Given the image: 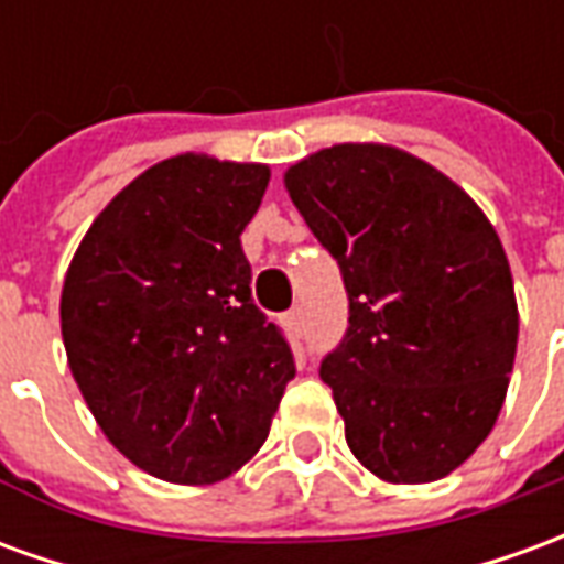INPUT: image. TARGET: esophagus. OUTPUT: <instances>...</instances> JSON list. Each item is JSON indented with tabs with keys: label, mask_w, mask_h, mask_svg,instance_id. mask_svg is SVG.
Segmentation results:
<instances>
[{
	"label": "esophagus",
	"mask_w": 564,
	"mask_h": 564,
	"mask_svg": "<svg viewBox=\"0 0 564 564\" xmlns=\"http://www.w3.org/2000/svg\"><path fill=\"white\" fill-rule=\"evenodd\" d=\"M286 326H290V329H302V307H293V311H290V314H286Z\"/></svg>",
	"instance_id": "1"
}]
</instances>
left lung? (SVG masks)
I'll return each mask as SVG.
<instances>
[{
	"mask_svg": "<svg viewBox=\"0 0 564 564\" xmlns=\"http://www.w3.org/2000/svg\"><path fill=\"white\" fill-rule=\"evenodd\" d=\"M283 184L350 299V326L319 366L347 447L387 484L447 477L492 432L517 356L492 223L447 174L390 144L317 150Z\"/></svg>",
	"mask_w": 564,
	"mask_h": 564,
	"instance_id": "1",
	"label": "left lung"
}]
</instances>
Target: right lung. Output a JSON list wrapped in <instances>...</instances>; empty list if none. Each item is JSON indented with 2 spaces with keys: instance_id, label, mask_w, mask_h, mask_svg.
I'll use <instances>...</instances> for the list:
<instances>
[{
  "instance_id": "obj_1",
  "label": "right lung",
  "mask_w": 564,
  "mask_h": 564,
  "mask_svg": "<svg viewBox=\"0 0 564 564\" xmlns=\"http://www.w3.org/2000/svg\"><path fill=\"white\" fill-rule=\"evenodd\" d=\"M269 165L162 160L93 220L66 271L68 368L105 437L169 484H214L269 437L295 378L250 293L241 232Z\"/></svg>"
}]
</instances>
